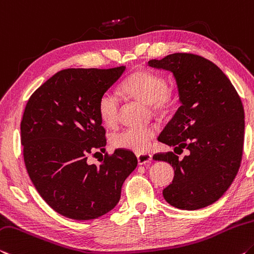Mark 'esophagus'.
<instances>
[{
    "mask_svg": "<svg viewBox=\"0 0 254 254\" xmlns=\"http://www.w3.org/2000/svg\"><path fill=\"white\" fill-rule=\"evenodd\" d=\"M137 161H138L139 165L149 163L152 161V155L147 154V153H139V154H137Z\"/></svg>",
    "mask_w": 254,
    "mask_h": 254,
    "instance_id": "obj_1",
    "label": "esophagus"
}]
</instances>
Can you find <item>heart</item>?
Listing matches in <instances>:
<instances>
[{"label": "heart", "instance_id": "heart-1", "mask_svg": "<svg viewBox=\"0 0 254 254\" xmlns=\"http://www.w3.org/2000/svg\"><path fill=\"white\" fill-rule=\"evenodd\" d=\"M123 90L129 97L149 105L157 114H166L177 105L178 94L166 86L164 78L151 70L138 69L123 83ZM120 99L114 91L102 93L98 102V112L106 126H115L118 120ZM156 127H129L111 136L112 146L134 152H146L156 135Z\"/></svg>", "mask_w": 254, "mask_h": 254}]
</instances>
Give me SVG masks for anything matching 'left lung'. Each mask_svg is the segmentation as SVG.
I'll list each match as a JSON object with an SVG mask.
<instances>
[{
    "label": "left lung",
    "mask_w": 254,
    "mask_h": 254,
    "mask_svg": "<svg viewBox=\"0 0 254 254\" xmlns=\"http://www.w3.org/2000/svg\"><path fill=\"white\" fill-rule=\"evenodd\" d=\"M148 65L172 72L181 106L159 137L160 142L188 149L184 159L173 152L153 159L174 169L163 197L179 209L196 210L217 201L239 172L244 143V109L223 70L201 56L176 53Z\"/></svg>",
    "instance_id": "left-lung-1"
}]
</instances>
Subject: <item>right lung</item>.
<instances>
[{"label":"right lung","instance_id":"1","mask_svg":"<svg viewBox=\"0 0 254 254\" xmlns=\"http://www.w3.org/2000/svg\"><path fill=\"white\" fill-rule=\"evenodd\" d=\"M125 69L60 70L27 102L20 128L28 174L41 198L67 218L88 221L115 208L137 166L134 153L122 148L99 165L86 162L107 144L99 99Z\"/></svg>","mask_w":254,"mask_h":254}]
</instances>
